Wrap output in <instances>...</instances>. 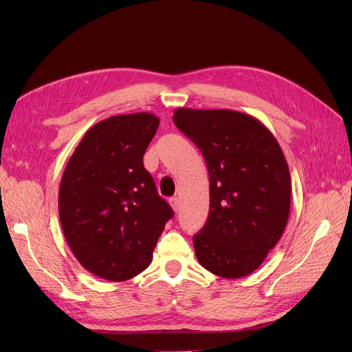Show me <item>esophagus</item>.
Listing matches in <instances>:
<instances>
[{"mask_svg": "<svg viewBox=\"0 0 352 352\" xmlns=\"http://www.w3.org/2000/svg\"><path fill=\"white\" fill-rule=\"evenodd\" d=\"M168 202H170V206H172V208L177 212V210H179V198L173 197V198L168 199Z\"/></svg>", "mask_w": 352, "mask_h": 352, "instance_id": "obj_1", "label": "esophagus"}]
</instances>
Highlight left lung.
<instances>
[{
  "label": "left lung",
  "mask_w": 352,
  "mask_h": 352,
  "mask_svg": "<svg viewBox=\"0 0 352 352\" xmlns=\"http://www.w3.org/2000/svg\"><path fill=\"white\" fill-rule=\"evenodd\" d=\"M173 122L208 168L210 211L194 236L197 258L220 278L248 276L289 217L291 175L282 148L260 120L239 111L177 109Z\"/></svg>",
  "instance_id": "1"
}]
</instances>
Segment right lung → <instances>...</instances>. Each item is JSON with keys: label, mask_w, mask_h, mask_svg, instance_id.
Listing matches in <instances>:
<instances>
[{"label": "right lung", "mask_w": 352, "mask_h": 352, "mask_svg": "<svg viewBox=\"0 0 352 352\" xmlns=\"http://www.w3.org/2000/svg\"><path fill=\"white\" fill-rule=\"evenodd\" d=\"M158 124L151 113L98 122L83 135L63 173V233L74 257L98 278L123 282L144 272L173 217L142 160Z\"/></svg>", "instance_id": "1"}]
</instances>
